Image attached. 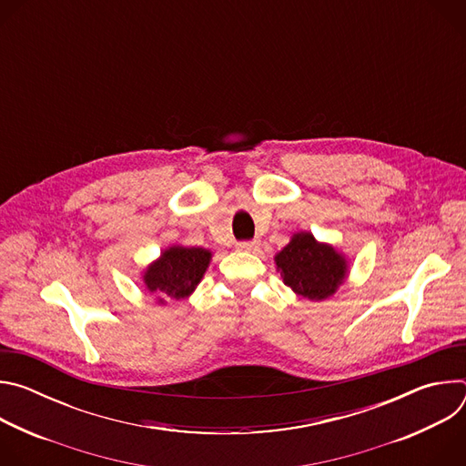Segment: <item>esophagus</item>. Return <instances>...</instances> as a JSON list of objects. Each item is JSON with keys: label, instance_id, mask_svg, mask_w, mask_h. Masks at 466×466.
Wrapping results in <instances>:
<instances>
[{"label": "esophagus", "instance_id": "1", "mask_svg": "<svg viewBox=\"0 0 466 466\" xmlns=\"http://www.w3.org/2000/svg\"><path fill=\"white\" fill-rule=\"evenodd\" d=\"M236 247L241 252H252V250H256L259 247V241L258 239H254V241H239Z\"/></svg>", "mask_w": 466, "mask_h": 466}]
</instances>
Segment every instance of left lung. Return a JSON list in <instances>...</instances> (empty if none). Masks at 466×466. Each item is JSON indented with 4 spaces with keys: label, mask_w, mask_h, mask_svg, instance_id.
Instances as JSON below:
<instances>
[{
    "label": "left lung",
    "mask_w": 466,
    "mask_h": 466,
    "mask_svg": "<svg viewBox=\"0 0 466 466\" xmlns=\"http://www.w3.org/2000/svg\"><path fill=\"white\" fill-rule=\"evenodd\" d=\"M284 284L308 300H326L349 277L345 254L329 243H320L311 232H297L275 256Z\"/></svg>",
    "instance_id": "1"
}]
</instances>
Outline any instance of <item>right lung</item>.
Instances as JSON below:
<instances>
[{"mask_svg": "<svg viewBox=\"0 0 466 466\" xmlns=\"http://www.w3.org/2000/svg\"><path fill=\"white\" fill-rule=\"evenodd\" d=\"M212 252L203 247L171 245L162 250L160 258L144 271L146 289L157 297L158 304L166 300H182L189 297L203 280Z\"/></svg>", "mask_w": 466, "mask_h": 466, "instance_id": "right-lung-1", "label": "right lung"}]
</instances>
